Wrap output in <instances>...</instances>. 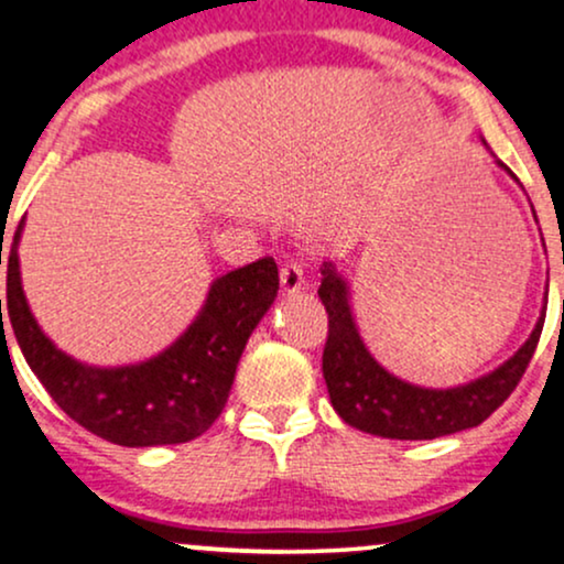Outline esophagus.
<instances>
[{
  "instance_id": "esophagus-1",
  "label": "esophagus",
  "mask_w": 564,
  "mask_h": 564,
  "mask_svg": "<svg viewBox=\"0 0 564 564\" xmlns=\"http://www.w3.org/2000/svg\"><path fill=\"white\" fill-rule=\"evenodd\" d=\"M304 289V268L296 262H289L281 268V291L283 294H296Z\"/></svg>"
}]
</instances>
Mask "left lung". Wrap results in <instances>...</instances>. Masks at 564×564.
<instances>
[{"label":"left lung","mask_w":564,"mask_h":564,"mask_svg":"<svg viewBox=\"0 0 564 564\" xmlns=\"http://www.w3.org/2000/svg\"><path fill=\"white\" fill-rule=\"evenodd\" d=\"M496 164L511 180H517L507 164L501 161ZM321 275L318 296L328 313V339L323 349V379H326L328 398L345 424L368 435L435 440L482 424L520 384L541 339L543 321H546V300H543L541 318L533 334L509 360L467 384L432 390V387L398 379L377 364L366 341L360 339L345 275L332 262H323Z\"/></svg>","instance_id":"left-lung-1"}]
</instances>
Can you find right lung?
Segmentation results:
<instances>
[{
    "label": "right lung",
    "instance_id": "add662e5",
    "mask_svg": "<svg viewBox=\"0 0 564 564\" xmlns=\"http://www.w3.org/2000/svg\"><path fill=\"white\" fill-rule=\"evenodd\" d=\"M21 232L23 219L8 254V315L25 364L50 398L87 432L127 448L204 435L228 403L246 341L275 302L278 264L264 257L217 278L196 321L164 352L134 366L100 368L74 360L39 328L21 286Z\"/></svg>",
    "mask_w": 564,
    "mask_h": 564
}]
</instances>
